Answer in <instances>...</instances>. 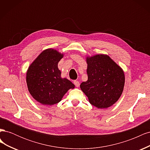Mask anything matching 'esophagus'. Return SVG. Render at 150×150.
<instances>
[{
    "label": "esophagus",
    "instance_id": "obj_1",
    "mask_svg": "<svg viewBox=\"0 0 150 150\" xmlns=\"http://www.w3.org/2000/svg\"><path fill=\"white\" fill-rule=\"evenodd\" d=\"M74 84L77 88H78L79 86V82L78 81H74Z\"/></svg>",
    "mask_w": 150,
    "mask_h": 150
}]
</instances>
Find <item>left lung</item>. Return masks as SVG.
Instances as JSON below:
<instances>
[{"label":"left lung","mask_w":150,"mask_h":150,"mask_svg":"<svg viewBox=\"0 0 150 150\" xmlns=\"http://www.w3.org/2000/svg\"><path fill=\"white\" fill-rule=\"evenodd\" d=\"M88 81L80 88L89 102L99 109L114 104L123 91L124 71L106 54H96L86 57Z\"/></svg>","instance_id":"left-lung-1"}]
</instances>
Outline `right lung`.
I'll list each match as a JSON object with an SVG mask.
<instances>
[{
    "mask_svg": "<svg viewBox=\"0 0 150 150\" xmlns=\"http://www.w3.org/2000/svg\"><path fill=\"white\" fill-rule=\"evenodd\" d=\"M64 54L54 49L44 50L29 67L26 73L28 90L38 102L51 106L61 101L62 97L75 86L61 77L58 62Z\"/></svg>",
    "mask_w": 150,
    "mask_h": 150,
    "instance_id": "right-lung-1",
    "label": "right lung"
}]
</instances>
